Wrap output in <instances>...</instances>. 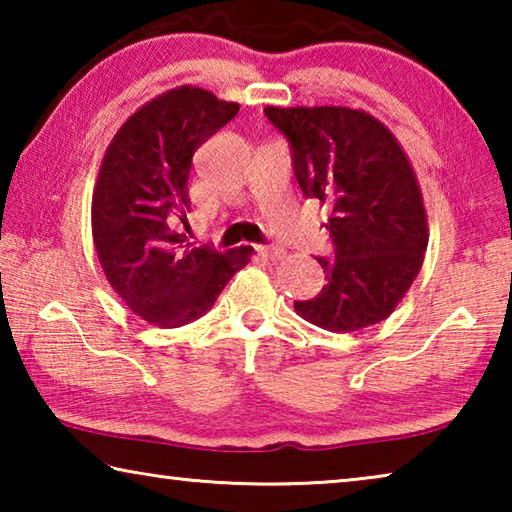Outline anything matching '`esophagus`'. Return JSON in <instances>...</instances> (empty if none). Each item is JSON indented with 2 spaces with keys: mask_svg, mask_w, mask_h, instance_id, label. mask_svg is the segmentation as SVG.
<instances>
[{
  "mask_svg": "<svg viewBox=\"0 0 512 512\" xmlns=\"http://www.w3.org/2000/svg\"><path fill=\"white\" fill-rule=\"evenodd\" d=\"M257 253L266 259H280L284 257V248L280 246H257Z\"/></svg>",
  "mask_w": 512,
  "mask_h": 512,
  "instance_id": "1",
  "label": "esophagus"
}]
</instances>
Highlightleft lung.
Segmentation results:
<instances>
[{
	"label": "left lung",
	"instance_id": "left-lung-1",
	"mask_svg": "<svg viewBox=\"0 0 512 512\" xmlns=\"http://www.w3.org/2000/svg\"><path fill=\"white\" fill-rule=\"evenodd\" d=\"M293 153L307 198L329 207L334 257H318L327 284L296 302L298 316L327 332H357L388 318L420 273L427 210L397 137L366 110L264 108Z\"/></svg>",
	"mask_w": 512,
	"mask_h": 512
}]
</instances>
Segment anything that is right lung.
Returning a JSON list of instances; mask_svg holds the SVG:
<instances>
[{"label": "right lung", "mask_w": 512, "mask_h": 512, "mask_svg": "<svg viewBox=\"0 0 512 512\" xmlns=\"http://www.w3.org/2000/svg\"><path fill=\"white\" fill-rule=\"evenodd\" d=\"M239 103L180 85L146 101L112 137L92 194V239L106 280L135 316L158 327L201 318L253 248H194L187 225L189 173L198 146Z\"/></svg>", "instance_id": "right-lung-1"}]
</instances>
